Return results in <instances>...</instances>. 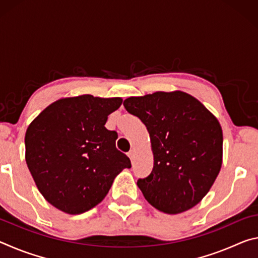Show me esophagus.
I'll return each instance as SVG.
<instances>
[{
	"label": "esophagus",
	"instance_id": "obj_1",
	"mask_svg": "<svg viewBox=\"0 0 258 258\" xmlns=\"http://www.w3.org/2000/svg\"><path fill=\"white\" fill-rule=\"evenodd\" d=\"M134 155H135V152H134V150H130L128 152H127V156L130 157L131 159H133L134 158Z\"/></svg>",
	"mask_w": 258,
	"mask_h": 258
}]
</instances>
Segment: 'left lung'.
<instances>
[{
  "label": "left lung",
  "instance_id": "left-lung-1",
  "mask_svg": "<svg viewBox=\"0 0 258 258\" xmlns=\"http://www.w3.org/2000/svg\"><path fill=\"white\" fill-rule=\"evenodd\" d=\"M124 107L141 119L150 135L154 168L138 180L148 203L167 214L196 206L222 166L223 134L215 116L181 91L132 97Z\"/></svg>",
  "mask_w": 258,
  "mask_h": 258
}]
</instances>
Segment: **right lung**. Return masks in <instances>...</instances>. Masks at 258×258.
<instances>
[{
    "label": "right lung",
    "instance_id": "right-lung-1",
    "mask_svg": "<svg viewBox=\"0 0 258 258\" xmlns=\"http://www.w3.org/2000/svg\"><path fill=\"white\" fill-rule=\"evenodd\" d=\"M120 98L85 94L61 99L28 126L26 163L47 202L68 214H82L106 197L115 178L131 168L116 148L118 135L104 127Z\"/></svg>",
    "mask_w": 258,
    "mask_h": 258
}]
</instances>
